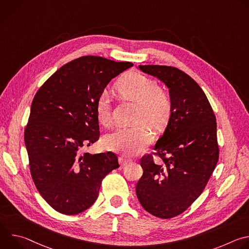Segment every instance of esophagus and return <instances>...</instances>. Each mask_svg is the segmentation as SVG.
Listing matches in <instances>:
<instances>
[{
  "instance_id": "1",
  "label": "esophagus",
  "mask_w": 249,
  "mask_h": 249,
  "mask_svg": "<svg viewBox=\"0 0 249 249\" xmlns=\"http://www.w3.org/2000/svg\"><path fill=\"white\" fill-rule=\"evenodd\" d=\"M129 162H131V160L128 159L127 157H125V156H120L119 157V163L121 164V166H125Z\"/></svg>"
}]
</instances>
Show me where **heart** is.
<instances>
[{"label":"heart","mask_w":249,"mask_h":249,"mask_svg":"<svg viewBox=\"0 0 249 249\" xmlns=\"http://www.w3.org/2000/svg\"><path fill=\"white\" fill-rule=\"evenodd\" d=\"M114 89L125 98L139 103L137 122L132 127H120L108 134L103 140L108 150L121 152L126 156H135L143 152L153 141L148 123L156 130H160L168 123L172 113V102L169 95L160 90L159 84L138 72L124 74L115 84ZM95 115L98 122L108 126L111 122L109 98L102 93L95 103Z\"/></svg>","instance_id":"b5f03b06"}]
</instances>
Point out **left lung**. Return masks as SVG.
Returning a JSON list of instances; mask_svg holds the SVG:
<instances>
[{
	"mask_svg": "<svg viewBox=\"0 0 249 249\" xmlns=\"http://www.w3.org/2000/svg\"><path fill=\"white\" fill-rule=\"evenodd\" d=\"M139 69L168 89L172 113L155 155L140 160L143 175L137 197L150 214L170 219L184 212L203 192L219 160L216 117L199 85L174 67L145 65Z\"/></svg>",
	"mask_w": 249,
	"mask_h": 249,
	"instance_id": "1",
	"label": "left lung"
}]
</instances>
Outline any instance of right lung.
Masks as SVG:
<instances>
[{
	"label": "right lung",
	"mask_w": 249,
	"mask_h": 249,
	"mask_svg": "<svg viewBox=\"0 0 249 249\" xmlns=\"http://www.w3.org/2000/svg\"><path fill=\"white\" fill-rule=\"evenodd\" d=\"M84 56L61 67L35 94L24 143L33 182L57 212L77 215L97 199L101 181L119 167L111 152L83 153L99 138L95 103L108 83L132 67Z\"/></svg>",
	"instance_id": "right-lung-1"
}]
</instances>
